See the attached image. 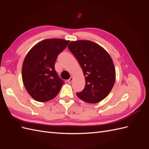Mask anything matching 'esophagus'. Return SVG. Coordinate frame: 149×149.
Returning a JSON list of instances; mask_svg holds the SVG:
<instances>
[{
	"label": "esophagus",
	"mask_w": 149,
	"mask_h": 149,
	"mask_svg": "<svg viewBox=\"0 0 149 149\" xmlns=\"http://www.w3.org/2000/svg\"><path fill=\"white\" fill-rule=\"evenodd\" d=\"M73 81V76H71V77L68 80V83H71L72 81Z\"/></svg>",
	"instance_id": "34e87169"
}]
</instances>
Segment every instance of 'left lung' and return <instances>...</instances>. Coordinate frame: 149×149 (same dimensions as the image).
<instances>
[{"instance_id":"left-lung-1","label":"left lung","mask_w":149,"mask_h":149,"mask_svg":"<svg viewBox=\"0 0 149 149\" xmlns=\"http://www.w3.org/2000/svg\"><path fill=\"white\" fill-rule=\"evenodd\" d=\"M68 49L83 70L86 85L77 96L88 103H97L111 92L116 80V70L109 54L89 40L71 42Z\"/></svg>"}]
</instances>
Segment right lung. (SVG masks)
<instances>
[{
    "label": "right lung",
    "instance_id": "obj_1",
    "mask_svg": "<svg viewBox=\"0 0 149 149\" xmlns=\"http://www.w3.org/2000/svg\"><path fill=\"white\" fill-rule=\"evenodd\" d=\"M69 42L58 38L44 40L26 55L22 65V80L26 91L35 100L46 102L59 93L65 83L57 74L55 64Z\"/></svg>",
    "mask_w": 149,
    "mask_h": 149
}]
</instances>
